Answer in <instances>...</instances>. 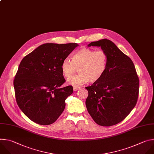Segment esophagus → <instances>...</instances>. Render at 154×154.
Instances as JSON below:
<instances>
[{
	"label": "esophagus",
	"mask_w": 154,
	"mask_h": 154,
	"mask_svg": "<svg viewBox=\"0 0 154 154\" xmlns=\"http://www.w3.org/2000/svg\"><path fill=\"white\" fill-rule=\"evenodd\" d=\"M79 88H80V87H75V86H73V90H74V91H76V90H78Z\"/></svg>",
	"instance_id": "esophagus-1"
}]
</instances>
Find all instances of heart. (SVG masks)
Masks as SVG:
<instances>
[{"label":"heart","instance_id":"1","mask_svg":"<svg viewBox=\"0 0 154 154\" xmlns=\"http://www.w3.org/2000/svg\"><path fill=\"white\" fill-rule=\"evenodd\" d=\"M108 61L109 56L106 51L82 48L73 54L72 60H64L60 69L63 76L69 78L68 84L79 87L88 81L95 82L100 79L107 69ZM77 68L79 74L70 78Z\"/></svg>","mask_w":154,"mask_h":154}]
</instances>
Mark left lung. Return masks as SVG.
Masks as SVG:
<instances>
[{"instance_id":"obj_1","label":"left lung","mask_w":154,"mask_h":154,"mask_svg":"<svg viewBox=\"0 0 154 154\" xmlns=\"http://www.w3.org/2000/svg\"><path fill=\"white\" fill-rule=\"evenodd\" d=\"M100 47L109 56L103 76L86 87L88 112L100 126H111L123 120L135 106L139 93V78L131 59L111 41L92 42L88 47Z\"/></svg>"}]
</instances>
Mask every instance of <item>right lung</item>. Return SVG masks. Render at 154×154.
Listing matches in <instances>:
<instances>
[{
    "instance_id": "1",
    "label": "right lung",
    "mask_w": 154,
    "mask_h": 154,
    "mask_svg": "<svg viewBox=\"0 0 154 154\" xmlns=\"http://www.w3.org/2000/svg\"><path fill=\"white\" fill-rule=\"evenodd\" d=\"M77 46L76 43L44 44L21 60L13 82L16 100L36 123L51 125L63 112L65 101L73 89L72 85L60 88L66 82L60 66Z\"/></svg>"
}]
</instances>
